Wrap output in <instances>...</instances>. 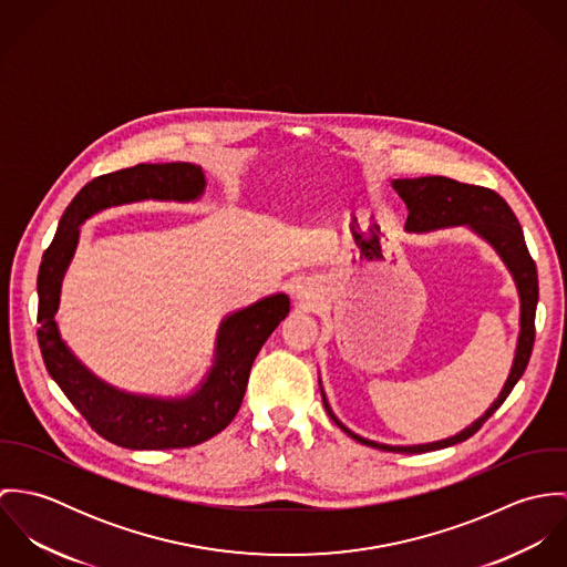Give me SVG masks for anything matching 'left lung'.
Masks as SVG:
<instances>
[{"instance_id": "left-lung-1", "label": "left lung", "mask_w": 567, "mask_h": 567, "mask_svg": "<svg viewBox=\"0 0 567 567\" xmlns=\"http://www.w3.org/2000/svg\"><path fill=\"white\" fill-rule=\"evenodd\" d=\"M393 187L402 196V200L408 207V220L405 229L408 231H434V229H445V227H458L467 225L474 229L481 238H485L491 244L508 270L513 272V279L519 290V303H522V315H519V340H517V351L515 360L508 373V380L499 393V398L491 404L481 419H476L470 427L458 432L456 436L436 441V443H425V445H384L375 443L369 439H362L353 434L349 427H344L327 405L323 395L324 410L333 419V423L347 432L351 439H355L362 445L378 447L382 452H402V454H421V452H432V450H443L456 443L467 441L474 436L486 419L504 404L517 380L524 375L526 364L533 353L535 344V310H537V299H539V284H537V266L535 259L530 257L526 243H524V231L506 205V200L495 194L488 187L481 185H470L461 183L447 176H419V178H398L393 181Z\"/></svg>"}]
</instances>
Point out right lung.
I'll return each mask as SVG.
<instances>
[{
	"label": "right lung",
	"mask_w": 567,
	"mask_h": 567,
	"mask_svg": "<svg viewBox=\"0 0 567 567\" xmlns=\"http://www.w3.org/2000/svg\"><path fill=\"white\" fill-rule=\"evenodd\" d=\"M205 189L200 165L140 163L86 183L65 209L39 268L37 338L52 380L106 441L126 450H176L223 432L238 414L248 373L261 344L290 312L286 295H272L220 324L216 362L203 386L183 400L142 398L117 391L84 369L54 323L61 281L79 244L82 223L106 207L135 200H194Z\"/></svg>",
	"instance_id": "obj_1"
}]
</instances>
